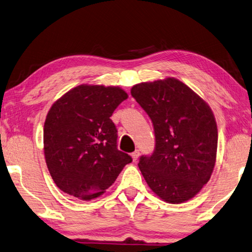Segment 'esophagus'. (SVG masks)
I'll return each mask as SVG.
<instances>
[{"instance_id": "esophagus-1", "label": "esophagus", "mask_w": 252, "mask_h": 252, "mask_svg": "<svg viewBox=\"0 0 252 252\" xmlns=\"http://www.w3.org/2000/svg\"><path fill=\"white\" fill-rule=\"evenodd\" d=\"M139 155H140V152H139V150H136V151H134L133 153L131 154V157H132V159H133V161L135 162L136 159L139 158Z\"/></svg>"}]
</instances>
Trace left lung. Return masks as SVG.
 <instances>
[{
    "mask_svg": "<svg viewBox=\"0 0 252 252\" xmlns=\"http://www.w3.org/2000/svg\"><path fill=\"white\" fill-rule=\"evenodd\" d=\"M131 94L152 120L155 150L141 157L140 171L155 195L185 203L209 181L218 131L208 103L173 77L134 85Z\"/></svg>",
    "mask_w": 252,
    "mask_h": 252,
    "instance_id": "left-lung-1",
    "label": "left lung"
}]
</instances>
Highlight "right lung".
<instances>
[{"instance_id":"1","label":"right lung","mask_w":252,"mask_h":252,"mask_svg":"<svg viewBox=\"0 0 252 252\" xmlns=\"http://www.w3.org/2000/svg\"><path fill=\"white\" fill-rule=\"evenodd\" d=\"M127 98L114 86L80 85L50 107L44 125V154L55 184L82 200L99 197L117 180L130 155L117 148L110 119Z\"/></svg>"}]
</instances>
